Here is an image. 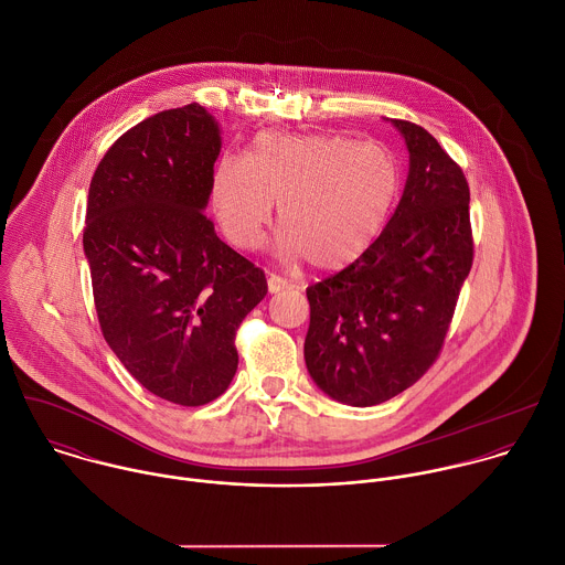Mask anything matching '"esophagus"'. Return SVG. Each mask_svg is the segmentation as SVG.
<instances>
[{
    "label": "esophagus",
    "instance_id": "esophagus-1",
    "mask_svg": "<svg viewBox=\"0 0 565 565\" xmlns=\"http://www.w3.org/2000/svg\"><path fill=\"white\" fill-rule=\"evenodd\" d=\"M284 288H288V281H286L284 277H279V275H270V277H268V292H270V295L281 292Z\"/></svg>",
    "mask_w": 565,
    "mask_h": 565
}]
</instances>
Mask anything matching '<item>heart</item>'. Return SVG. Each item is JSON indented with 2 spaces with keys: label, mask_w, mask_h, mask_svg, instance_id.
<instances>
[{
  "label": "heart",
  "mask_w": 565,
  "mask_h": 565,
  "mask_svg": "<svg viewBox=\"0 0 565 565\" xmlns=\"http://www.w3.org/2000/svg\"><path fill=\"white\" fill-rule=\"evenodd\" d=\"M402 174L391 149L329 134H262L246 158L223 156L210 183L214 216L232 246L257 250L279 205L277 250L340 270L382 232Z\"/></svg>",
  "instance_id": "obj_1"
}]
</instances>
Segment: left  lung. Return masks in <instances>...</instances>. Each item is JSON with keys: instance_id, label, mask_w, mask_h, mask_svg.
<instances>
[{"instance_id": "8db88e82", "label": "left lung", "mask_w": 565, "mask_h": 565, "mask_svg": "<svg viewBox=\"0 0 565 565\" xmlns=\"http://www.w3.org/2000/svg\"><path fill=\"white\" fill-rule=\"evenodd\" d=\"M391 125L409 151L393 216L360 259L306 288V369L351 407L380 405L427 373L473 259L462 170L427 129Z\"/></svg>"}]
</instances>
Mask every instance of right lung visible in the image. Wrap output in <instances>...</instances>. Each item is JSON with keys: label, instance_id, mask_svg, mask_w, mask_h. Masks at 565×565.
<instances>
[{"label": "right lung", "instance_id": "right-lung-1", "mask_svg": "<svg viewBox=\"0 0 565 565\" xmlns=\"http://www.w3.org/2000/svg\"><path fill=\"white\" fill-rule=\"evenodd\" d=\"M221 129L199 103L125 131L89 185L83 246L103 335L153 395L207 405L232 382L234 335L266 297L264 270L203 214Z\"/></svg>", "mask_w": 565, "mask_h": 565}]
</instances>
